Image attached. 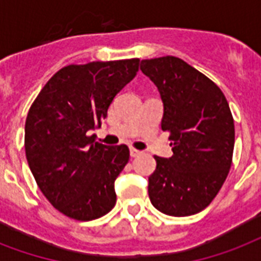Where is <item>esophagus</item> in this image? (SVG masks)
I'll list each match as a JSON object with an SVG mask.
<instances>
[{"mask_svg": "<svg viewBox=\"0 0 261 261\" xmlns=\"http://www.w3.org/2000/svg\"><path fill=\"white\" fill-rule=\"evenodd\" d=\"M139 154H141V151L137 150V149H134V147H131V149H130V155H131V157H138Z\"/></svg>", "mask_w": 261, "mask_h": 261, "instance_id": "esophagus-1", "label": "esophagus"}]
</instances>
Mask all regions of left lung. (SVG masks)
<instances>
[{
    "label": "left lung",
    "instance_id": "8db88e82",
    "mask_svg": "<svg viewBox=\"0 0 261 261\" xmlns=\"http://www.w3.org/2000/svg\"><path fill=\"white\" fill-rule=\"evenodd\" d=\"M141 70L159 88L163 131L173 155H154L149 198L159 211L187 217L204 210L222 188L234 149V120L218 85L182 59H143Z\"/></svg>",
    "mask_w": 261,
    "mask_h": 261
}]
</instances>
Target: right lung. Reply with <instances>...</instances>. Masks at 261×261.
<instances>
[{"label": "right lung", "mask_w": 261, "mask_h": 261, "mask_svg": "<svg viewBox=\"0 0 261 261\" xmlns=\"http://www.w3.org/2000/svg\"><path fill=\"white\" fill-rule=\"evenodd\" d=\"M138 66L133 58L62 67L28 111L24 146L30 169L47 200L69 218L92 221L114 208V182L130 150L94 142L88 133L101 126Z\"/></svg>", "instance_id": "1"}]
</instances>
